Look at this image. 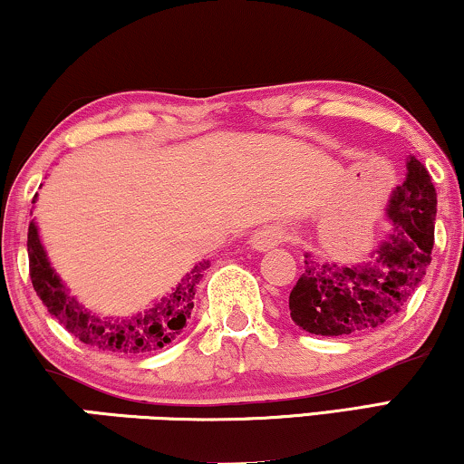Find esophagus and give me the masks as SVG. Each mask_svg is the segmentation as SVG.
<instances>
[{
	"label": "esophagus",
	"instance_id": "34e87169",
	"mask_svg": "<svg viewBox=\"0 0 464 464\" xmlns=\"http://www.w3.org/2000/svg\"><path fill=\"white\" fill-rule=\"evenodd\" d=\"M284 237H285L284 229H279V227H266V229H260L252 235V239H250L252 250L269 252L276 246L282 244Z\"/></svg>",
	"mask_w": 464,
	"mask_h": 464
}]
</instances>
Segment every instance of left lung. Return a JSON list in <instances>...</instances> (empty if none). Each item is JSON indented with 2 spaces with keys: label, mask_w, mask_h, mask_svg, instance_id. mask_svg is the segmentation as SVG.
I'll return each mask as SVG.
<instances>
[{
  "label": "left lung",
  "mask_w": 464,
  "mask_h": 464,
  "mask_svg": "<svg viewBox=\"0 0 464 464\" xmlns=\"http://www.w3.org/2000/svg\"><path fill=\"white\" fill-rule=\"evenodd\" d=\"M406 180L387 204L393 229L370 258L355 265L319 263L304 252V271L290 292V317L317 336H349L374 330L403 309L419 288L433 250L437 195L414 155Z\"/></svg>",
  "instance_id": "left-lung-1"
}]
</instances>
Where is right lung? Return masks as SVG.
<instances>
[{
    "label": "right lung",
    "mask_w": 464,
    "mask_h": 464,
    "mask_svg": "<svg viewBox=\"0 0 464 464\" xmlns=\"http://www.w3.org/2000/svg\"><path fill=\"white\" fill-rule=\"evenodd\" d=\"M27 237L31 282L37 296L48 306L50 315H54L58 324H63L82 343L107 353H153L176 341L191 317L198 284L210 266V260H201L176 284L169 295L155 300L145 311L130 317H101L69 295V288L50 263L35 220H31Z\"/></svg>",
    "instance_id": "obj_1"
}]
</instances>
